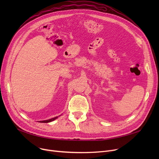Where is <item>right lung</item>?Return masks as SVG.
Instances as JSON below:
<instances>
[{"label":"right lung","mask_w":159,"mask_h":159,"mask_svg":"<svg viewBox=\"0 0 159 159\" xmlns=\"http://www.w3.org/2000/svg\"><path fill=\"white\" fill-rule=\"evenodd\" d=\"M58 117V116H56V117H54L53 119H49V120H43V121H40L39 122H42V123H48V122H52L54 120H55Z\"/></svg>","instance_id":"1"}]
</instances>
